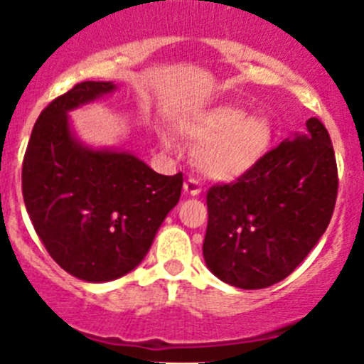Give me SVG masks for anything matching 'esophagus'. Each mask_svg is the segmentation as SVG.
Wrapping results in <instances>:
<instances>
[{
  "label": "esophagus",
  "instance_id": "obj_1",
  "mask_svg": "<svg viewBox=\"0 0 364 364\" xmlns=\"http://www.w3.org/2000/svg\"><path fill=\"white\" fill-rule=\"evenodd\" d=\"M185 192L190 193V196H199L201 193V183L198 181V179H193V178H188L185 181Z\"/></svg>",
  "mask_w": 364,
  "mask_h": 364
}]
</instances>
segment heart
Here are the masks:
<instances>
[{
	"mask_svg": "<svg viewBox=\"0 0 364 364\" xmlns=\"http://www.w3.org/2000/svg\"><path fill=\"white\" fill-rule=\"evenodd\" d=\"M183 134L199 145L196 166L206 178L232 181L250 172L269 151L273 131L266 118L247 117L232 105H219L181 124ZM163 145L172 147L163 136Z\"/></svg>",
	"mask_w": 364,
	"mask_h": 364,
	"instance_id": "b5f03b06",
	"label": "heart"
}]
</instances>
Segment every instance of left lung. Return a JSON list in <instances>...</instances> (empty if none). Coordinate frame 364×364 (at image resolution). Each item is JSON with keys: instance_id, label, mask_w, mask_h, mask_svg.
<instances>
[{"instance_id": "left-lung-1", "label": "left lung", "mask_w": 364, "mask_h": 364, "mask_svg": "<svg viewBox=\"0 0 364 364\" xmlns=\"http://www.w3.org/2000/svg\"><path fill=\"white\" fill-rule=\"evenodd\" d=\"M287 138L235 183L206 193L208 269L240 289H264L289 277L318 244L338 198V166L325 125Z\"/></svg>"}]
</instances>
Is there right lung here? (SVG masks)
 <instances>
[{
    "mask_svg": "<svg viewBox=\"0 0 364 364\" xmlns=\"http://www.w3.org/2000/svg\"><path fill=\"white\" fill-rule=\"evenodd\" d=\"M114 90L86 80L50 102L23 159V199L41 242L64 271L95 284L145 259L183 188L181 172L161 176L134 154L75 138L68 111Z\"/></svg>",
    "mask_w": 364,
    "mask_h": 364,
    "instance_id": "add662e5",
    "label": "right lung"
}]
</instances>
